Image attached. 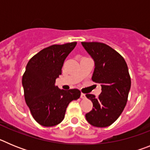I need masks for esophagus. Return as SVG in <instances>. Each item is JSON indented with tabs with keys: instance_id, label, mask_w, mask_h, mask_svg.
<instances>
[{
	"instance_id": "obj_1",
	"label": "esophagus",
	"mask_w": 150,
	"mask_h": 150,
	"mask_svg": "<svg viewBox=\"0 0 150 150\" xmlns=\"http://www.w3.org/2000/svg\"><path fill=\"white\" fill-rule=\"evenodd\" d=\"M80 97H81L82 99H85L86 98V95H85V94H83V93L81 94V96H80Z\"/></svg>"
}]
</instances>
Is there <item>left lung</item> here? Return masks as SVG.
I'll use <instances>...</instances> for the list:
<instances>
[{
	"label": "left lung",
	"mask_w": 150,
	"mask_h": 150,
	"mask_svg": "<svg viewBox=\"0 0 150 150\" xmlns=\"http://www.w3.org/2000/svg\"><path fill=\"white\" fill-rule=\"evenodd\" d=\"M95 61L91 79L101 86L98 98L86 94L93 109L86 114L90 125L98 128L110 126L120 117L127 104L131 77L124 58L110 46L99 42H82Z\"/></svg>",
	"instance_id": "1"
}]
</instances>
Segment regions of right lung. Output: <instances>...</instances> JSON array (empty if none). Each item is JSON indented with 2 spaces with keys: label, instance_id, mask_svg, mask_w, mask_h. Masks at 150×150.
<instances>
[{
  "label": "right lung",
  "instance_id": "obj_1",
  "mask_svg": "<svg viewBox=\"0 0 150 150\" xmlns=\"http://www.w3.org/2000/svg\"><path fill=\"white\" fill-rule=\"evenodd\" d=\"M76 42L54 44L34 55L28 62L22 76L25 102L35 121L45 127L55 126L64 118L67 106L79 98L77 88L67 91L55 86L63 64Z\"/></svg>",
  "mask_w": 150,
  "mask_h": 150
}]
</instances>
